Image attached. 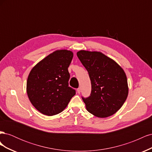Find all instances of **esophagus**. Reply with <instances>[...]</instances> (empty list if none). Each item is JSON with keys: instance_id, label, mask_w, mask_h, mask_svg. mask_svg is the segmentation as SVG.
I'll use <instances>...</instances> for the list:
<instances>
[{"instance_id": "obj_1", "label": "esophagus", "mask_w": 152, "mask_h": 152, "mask_svg": "<svg viewBox=\"0 0 152 152\" xmlns=\"http://www.w3.org/2000/svg\"><path fill=\"white\" fill-rule=\"evenodd\" d=\"M80 92H81V88H80V87H79V88L77 89V93H79V94H80Z\"/></svg>"}]
</instances>
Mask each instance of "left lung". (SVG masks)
Wrapping results in <instances>:
<instances>
[{
  "label": "left lung",
  "instance_id": "1",
  "mask_svg": "<svg viewBox=\"0 0 152 152\" xmlns=\"http://www.w3.org/2000/svg\"><path fill=\"white\" fill-rule=\"evenodd\" d=\"M77 55L88 72L91 82V95L82 97L87 110L100 118L112 115L127 98L125 72L112 59L100 52L82 50Z\"/></svg>",
  "mask_w": 152,
  "mask_h": 152
}]
</instances>
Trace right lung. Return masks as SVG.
Segmentation results:
<instances>
[{
	"instance_id": "obj_1",
	"label": "right lung",
	"mask_w": 152,
	"mask_h": 152,
	"mask_svg": "<svg viewBox=\"0 0 152 152\" xmlns=\"http://www.w3.org/2000/svg\"><path fill=\"white\" fill-rule=\"evenodd\" d=\"M73 56L70 50H56L37 64L29 73L26 82L28 98L34 107L45 115L63 112L76 93L68 86V68Z\"/></svg>"
}]
</instances>
